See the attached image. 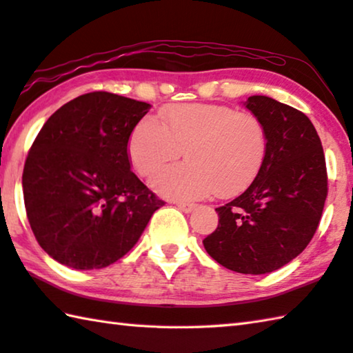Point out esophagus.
I'll return each instance as SVG.
<instances>
[{"label": "esophagus", "mask_w": 353, "mask_h": 353, "mask_svg": "<svg viewBox=\"0 0 353 353\" xmlns=\"http://www.w3.org/2000/svg\"><path fill=\"white\" fill-rule=\"evenodd\" d=\"M177 208L182 210L183 213H191V211L196 210V203H187V202H177Z\"/></svg>", "instance_id": "esophagus-1"}]
</instances>
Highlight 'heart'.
Here are the masks:
<instances>
[{
    "instance_id": "obj_1",
    "label": "heart",
    "mask_w": 353,
    "mask_h": 353,
    "mask_svg": "<svg viewBox=\"0 0 353 353\" xmlns=\"http://www.w3.org/2000/svg\"><path fill=\"white\" fill-rule=\"evenodd\" d=\"M187 162L166 166L151 177L159 194L193 201L216 193H241L259 174L268 151L267 130L258 115L223 105L181 103L146 117L134 128L128 156L139 174L148 176L181 152Z\"/></svg>"
}]
</instances>
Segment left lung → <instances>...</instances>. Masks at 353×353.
<instances>
[{"mask_svg":"<svg viewBox=\"0 0 353 353\" xmlns=\"http://www.w3.org/2000/svg\"><path fill=\"white\" fill-rule=\"evenodd\" d=\"M243 105L265 126L267 157L248 188L216 208L219 223L203 247L230 270L264 274L309 245L327 197V168L321 140L304 112L265 95Z\"/></svg>","mask_w":353,"mask_h":353,"instance_id":"1","label":"left lung"}]
</instances>
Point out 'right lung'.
<instances>
[{
  "instance_id": "obj_1",
  "label": "right lung",
  "mask_w": 353,
  "mask_h": 353,
  "mask_svg": "<svg viewBox=\"0 0 353 353\" xmlns=\"http://www.w3.org/2000/svg\"><path fill=\"white\" fill-rule=\"evenodd\" d=\"M151 105L95 91L70 100L26 157V214L40 247L77 270L114 264L165 202L131 171L128 142Z\"/></svg>"
}]
</instances>
